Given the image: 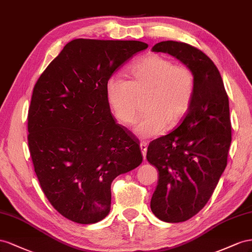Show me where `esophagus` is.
<instances>
[{"instance_id":"obj_1","label":"esophagus","mask_w":252,"mask_h":252,"mask_svg":"<svg viewBox=\"0 0 252 252\" xmlns=\"http://www.w3.org/2000/svg\"><path fill=\"white\" fill-rule=\"evenodd\" d=\"M147 149H148L147 142H140V150H141L143 158H145V159H146V155H147Z\"/></svg>"}]
</instances>
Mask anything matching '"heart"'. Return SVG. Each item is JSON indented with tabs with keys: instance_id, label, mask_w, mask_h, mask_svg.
Returning <instances> with one entry per match:
<instances>
[{
	"instance_id": "obj_1",
	"label": "heart",
	"mask_w": 252,
	"mask_h": 252,
	"mask_svg": "<svg viewBox=\"0 0 252 252\" xmlns=\"http://www.w3.org/2000/svg\"><path fill=\"white\" fill-rule=\"evenodd\" d=\"M128 79L113 75L106 80L105 96L120 124L131 125L146 96L147 111L136 121L134 133L142 139L161 135L168 124L175 126L188 113L195 89L193 71L164 56L148 55L128 69Z\"/></svg>"
}]
</instances>
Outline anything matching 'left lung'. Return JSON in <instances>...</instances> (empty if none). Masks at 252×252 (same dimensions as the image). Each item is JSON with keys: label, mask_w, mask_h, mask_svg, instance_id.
Listing matches in <instances>:
<instances>
[{"label": "left lung", "mask_w": 252, "mask_h": 252, "mask_svg": "<svg viewBox=\"0 0 252 252\" xmlns=\"http://www.w3.org/2000/svg\"><path fill=\"white\" fill-rule=\"evenodd\" d=\"M152 50L175 57L194 74L195 89L183 122L150 142L147 159L159 172L151 210L159 220L179 222L203 209L227 166L231 143L229 100L218 67L202 50L162 41Z\"/></svg>", "instance_id": "obj_1"}]
</instances>
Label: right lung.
<instances>
[{
	"instance_id": "obj_1",
	"label": "right lung",
	"mask_w": 252,
	"mask_h": 252,
	"mask_svg": "<svg viewBox=\"0 0 252 252\" xmlns=\"http://www.w3.org/2000/svg\"><path fill=\"white\" fill-rule=\"evenodd\" d=\"M146 48L140 41L76 39L34 85L28 147L43 192L67 220L85 225L103 220L112 182L142 161L137 139L112 116L105 83Z\"/></svg>"
}]
</instances>
